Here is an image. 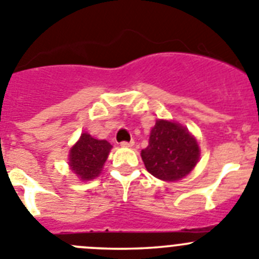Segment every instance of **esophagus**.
<instances>
[{"label":"esophagus","instance_id":"34e87169","mask_svg":"<svg viewBox=\"0 0 259 259\" xmlns=\"http://www.w3.org/2000/svg\"><path fill=\"white\" fill-rule=\"evenodd\" d=\"M133 144H134V141H130V142H121V143H120V146H121V147H132Z\"/></svg>","mask_w":259,"mask_h":259}]
</instances>
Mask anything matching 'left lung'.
Wrapping results in <instances>:
<instances>
[{"instance_id":"8db88e82","label":"left lung","mask_w":259,"mask_h":259,"mask_svg":"<svg viewBox=\"0 0 259 259\" xmlns=\"http://www.w3.org/2000/svg\"><path fill=\"white\" fill-rule=\"evenodd\" d=\"M198 142L187 127L175 121L157 120L148 147L141 153L147 171L163 181H178L189 175L199 159Z\"/></svg>"}]
</instances>
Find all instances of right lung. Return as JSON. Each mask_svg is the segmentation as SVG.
Masks as SVG:
<instances>
[{"label":"right lung","instance_id":"1","mask_svg":"<svg viewBox=\"0 0 259 259\" xmlns=\"http://www.w3.org/2000/svg\"><path fill=\"white\" fill-rule=\"evenodd\" d=\"M111 148L112 146L107 141H100L83 133L70 149V170L83 181L96 179L102 171Z\"/></svg>","mask_w":259,"mask_h":259}]
</instances>
